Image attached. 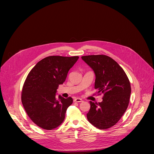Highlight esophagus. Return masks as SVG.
<instances>
[{
	"instance_id": "34e87169",
	"label": "esophagus",
	"mask_w": 154,
	"mask_h": 154,
	"mask_svg": "<svg viewBox=\"0 0 154 154\" xmlns=\"http://www.w3.org/2000/svg\"><path fill=\"white\" fill-rule=\"evenodd\" d=\"M74 102H82L83 100L81 99H80V98H75L74 100Z\"/></svg>"
}]
</instances>
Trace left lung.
<instances>
[{"mask_svg":"<svg viewBox=\"0 0 154 154\" xmlns=\"http://www.w3.org/2000/svg\"><path fill=\"white\" fill-rule=\"evenodd\" d=\"M94 71L95 88L103 94L102 102L90 101L87 117L91 124L101 130L115 125L126 111L131 93L130 81L118 63L106 55L82 57Z\"/></svg>","mask_w":154,"mask_h":154,"instance_id":"left-lung-1","label":"left lung"}]
</instances>
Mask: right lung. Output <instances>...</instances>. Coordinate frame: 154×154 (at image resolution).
I'll return each instance as SVG.
<instances>
[{
  "instance_id": "add662e5",
  "label": "right lung",
  "mask_w": 154,
  "mask_h": 154,
  "mask_svg": "<svg viewBox=\"0 0 154 154\" xmlns=\"http://www.w3.org/2000/svg\"><path fill=\"white\" fill-rule=\"evenodd\" d=\"M78 59V56H48L29 73L22 87L21 100L29 117L39 127L53 130L64 120L73 99L60 95L57 98L55 93Z\"/></svg>"
}]
</instances>
